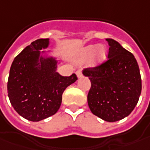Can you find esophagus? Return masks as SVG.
Wrapping results in <instances>:
<instances>
[{
  "label": "esophagus",
  "instance_id": "1",
  "mask_svg": "<svg viewBox=\"0 0 150 150\" xmlns=\"http://www.w3.org/2000/svg\"><path fill=\"white\" fill-rule=\"evenodd\" d=\"M76 74H77V77H81L83 75H82V73H81V69H78L77 72H76Z\"/></svg>",
  "mask_w": 150,
  "mask_h": 150
}]
</instances>
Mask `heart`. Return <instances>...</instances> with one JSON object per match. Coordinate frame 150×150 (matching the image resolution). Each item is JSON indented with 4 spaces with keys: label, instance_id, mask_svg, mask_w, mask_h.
<instances>
[{
    "label": "heart",
    "instance_id": "1",
    "mask_svg": "<svg viewBox=\"0 0 150 150\" xmlns=\"http://www.w3.org/2000/svg\"><path fill=\"white\" fill-rule=\"evenodd\" d=\"M93 55L91 64L92 66L99 64L105 60L107 57V49L103 45H90L83 48L81 50L80 59L84 60Z\"/></svg>",
    "mask_w": 150,
    "mask_h": 150
}]
</instances>
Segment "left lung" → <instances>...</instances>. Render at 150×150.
I'll return each mask as SVG.
<instances>
[{
	"mask_svg": "<svg viewBox=\"0 0 150 150\" xmlns=\"http://www.w3.org/2000/svg\"><path fill=\"white\" fill-rule=\"evenodd\" d=\"M108 59L83 69L91 86L87 96L93 114L107 122H117L133 111L141 93V77L136 58L116 41L108 38Z\"/></svg>",
	"mask_w": 150,
	"mask_h": 150,
	"instance_id": "obj_1",
	"label": "left lung"
}]
</instances>
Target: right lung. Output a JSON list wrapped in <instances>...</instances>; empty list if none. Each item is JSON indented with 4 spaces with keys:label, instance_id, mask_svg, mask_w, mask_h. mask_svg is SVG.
Wrapping results in <instances>:
<instances>
[{
    "label": "right lung",
    "instance_id": "right-lung-1",
    "mask_svg": "<svg viewBox=\"0 0 150 150\" xmlns=\"http://www.w3.org/2000/svg\"><path fill=\"white\" fill-rule=\"evenodd\" d=\"M48 45V38L34 41L14 58L10 67L7 83L10 104L20 116L32 122L56 113L64 90L77 80L75 73L64 77L57 73L55 59L40 56V50Z\"/></svg>",
    "mask_w": 150,
    "mask_h": 150
}]
</instances>
